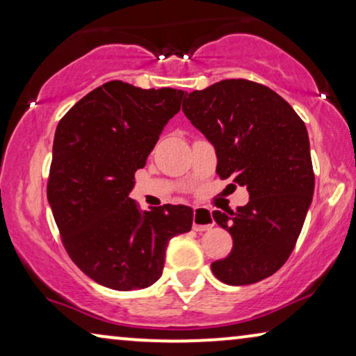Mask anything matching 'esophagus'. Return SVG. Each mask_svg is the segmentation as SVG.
I'll use <instances>...</instances> for the list:
<instances>
[{"label":"esophagus","instance_id":"esophagus-1","mask_svg":"<svg viewBox=\"0 0 356 356\" xmlns=\"http://www.w3.org/2000/svg\"><path fill=\"white\" fill-rule=\"evenodd\" d=\"M213 217L209 209L196 207L193 213V230L196 232H207L213 227Z\"/></svg>","mask_w":356,"mask_h":356}]
</instances>
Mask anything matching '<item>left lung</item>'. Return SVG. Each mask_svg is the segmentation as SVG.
Segmentation results:
<instances>
[{"label": "left lung", "mask_w": 356, "mask_h": 356, "mask_svg": "<svg viewBox=\"0 0 356 356\" xmlns=\"http://www.w3.org/2000/svg\"><path fill=\"white\" fill-rule=\"evenodd\" d=\"M183 111L216 149L218 177L250 193L235 212H212L233 248L211 269L227 285L256 284L289 259L313 201L308 131L289 102L246 79L191 92Z\"/></svg>", "instance_id": "left-lung-1"}]
</instances>
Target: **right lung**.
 <instances>
[{
  "mask_svg": "<svg viewBox=\"0 0 356 356\" xmlns=\"http://www.w3.org/2000/svg\"><path fill=\"white\" fill-rule=\"evenodd\" d=\"M183 95L170 87L145 90L110 81L82 97L56 126L48 202L72 262L106 289L155 284L168 241L193 227L191 207L140 211L129 197L134 173Z\"/></svg>",
  "mask_w": 356,
  "mask_h": 356,
  "instance_id": "obj_1",
  "label": "right lung"
}]
</instances>
